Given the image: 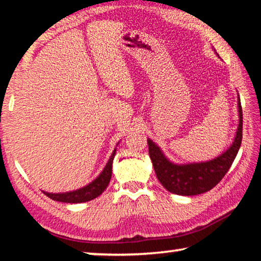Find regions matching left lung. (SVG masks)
Segmentation results:
<instances>
[{"label":"left lung","mask_w":261,"mask_h":261,"mask_svg":"<svg viewBox=\"0 0 261 261\" xmlns=\"http://www.w3.org/2000/svg\"><path fill=\"white\" fill-rule=\"evenodd\" d=\"M240 125L235 141L222 155L208 162L191 163L177 166L167 160L155 144L147 140L148 153L151 158L156 177L168 191L179 196H196L213 189L230 169L233 160L240 151L243 138V113L241 100L238 98Z\"/></svg>","instance_id":"obj_1"}]
</instances>
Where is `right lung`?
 <instances>
[{"instance_id": "obj_1", "label": "right lung", "mask_w": 261, "mask_h": 261, "mask_svg": "<svg viewBox=\"0 0 261 261\" xmlns=\"http://www.w3.org/2000/svg\"><path fill=\"white\" fill-rule=\"evenodd\" d=\"M115 154H116V149H114L112 156H110L109 161L107 165H106L102 173L99 175V177L95 178L93 182L86 185V187L71 192H64V193L43 192V193L53 200L61 201V202H69V204H79V202H86L94 199V198L99 197L100 194L105 191L106 188L108 187L110 178H112V173H113L112 168H113V160H114Z\"/></svg>"}]
</instances>
